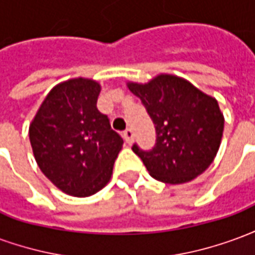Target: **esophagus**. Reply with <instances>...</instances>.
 Listing matches in <instances>:
<instances>
[{"label": "esophagus", "instance_id": "34e87169", "mask_svg": "<svg viewBox=\"0 0 255 255\" xmlns=\"http://www.w3.org/2000/svg\"><path fill=\"white\" fill-rule=\"evenodd\" d=\"M124 139H126V142H127L128 144H131L132 143V140H133V131L131 129V128H127L126 131H124Z\"/></svg>", "mask_w": 255, "mask_h": 255}]
</instances>
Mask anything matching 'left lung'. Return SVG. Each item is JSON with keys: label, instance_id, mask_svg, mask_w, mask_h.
<instances>
[{"label": "left lung", "instance_id": "left-lung-1", "mask_svg": "<svg viewBox=\"0 0 255 255\" xmlns=\"http://www.w3.org/2000/svg\"><path fill=\"white\" fill-rule=\"evenodd\" d=\"M127 86L142 100L155 126L154 149L132 147L151 177L183 184L202 175L216 158L224 131L217 100L172 73H160L147 83L127 82Z\"/></svg>", "mask_w": 255, "mask_h": 255}]
</instances>
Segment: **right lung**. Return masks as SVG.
<instances>
[{
  "instance_id": "obj_1",
  "label": "right lung",
  "mask_w": 255,
  "mask_h": 255,
  "mask_svg": "<svg viewBox=\"0 0 255 255\" xmlns=\"http://www.w3.org/2000/svg\"><path fill=\"white\" fill-rule=\"evenodd\" d=\"M101 84L72 78L56 84L31 120L28 135L42 173L65 194L90 197L105 187L123 139L97 109Z\"/></svg>"
}]
</instances>
